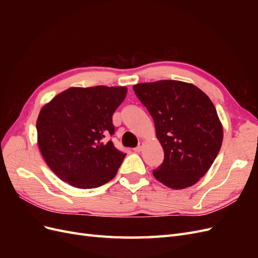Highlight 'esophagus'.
<instances>
[{
	"instance_id": "obj_1",
	"label": "esophagus",
	"mask_w": 258,
	"mask_h": 258,
	"mask_svg": "<svg viewBox=\"0 0 258 258\" xmlns=\"http://www.w3.org/2000/svg\"><path fill=\"white\" fill-rule=\"evenodd\" d=\"M143 146H144V143H143V142H140V143H139V145L135 148L134 151H135L136 153H140V152H141V151L143 150Z\"/></svg>"
}]
</instances>
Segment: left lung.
Instances as JSON below:
<instances>
[{
    "instance_id": "1",
    "label": "left lung",
    "mask_w": 258,
    "mask_h": 258,
    "mask_svg": "<svg viewBox=\"0 0 258 258\" xmlns=\"http://www.w3.org/2000/svg\"><path fill=\"white\" fill-rule=\"evenodd\" d=\"M134 90L153 117L165 152L163 162L153 171L155 178L173 189L196 184L223 142V126L212 101L195 85L179 81L141 83Z\"/></svg>"
}]
</instances>
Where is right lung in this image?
Segmentation results:
<instances>
[{
	"instance_id": "add662e5",
	"label": "right lung",
	"mask_w": 258,
	"mask_h": 258,
	"mask_svg": "<svg viewBox=\"0 0 258 258\" xmlns=\"http://www.w3.org/2000/svg\"><path fill=\"white\" fill-rule=\"evenodd\" d=\"M126 87H71L45 104L36 121L37 144L52 172L76 188L103 185L116 175L126 154L115 148L113 114Z\"/></svg>"
}]
</instances>
